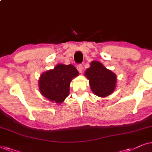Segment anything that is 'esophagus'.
Here are the masks:
<instances>
[{"label":"esophagus","instance_id":"obj_1","mask_svg":"<svg viewBox=\"0 0 152 152\" xmlns=\"http://www.w3.org/2000/svg\"><path fill=\"white\" fill-rule=\"evenodd\" d=\"M77 69L78 72H79V73H81L83 72V65L82 64H78V65L77 66Z\"/></svg>","mask_w":152,"mask_h":152}]
</instances>
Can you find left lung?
<instances>
[{
  "label": "left lung",
  "instance_id": "obj_1",
  "mask_svg": "<svg viewBox=\"0 0 152 152\" xmlns=\"http://www.w3.org/2000/svg\"><path fill=\"white\" fill-rule=\"evenodd\" d=\"M85 76L89 80L92 92L102 98L110 95L116 88V74L100 62H91L90 66L85 72Z\"/></svg>",
  "mask_w": 152,
  "mask_h": 152
}]
</instances>
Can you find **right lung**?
Returning <instances> with one entry per match:
<instances>
[{"label":"right lung","mask_w":152,"mask_h":152,"mask_svg":"<svg viewBox=\"0 0 152 152\" xmlns=\"http://www.w3.org/2000/svg\"><path fill=\"white\" fill-rule=\"evenodd\" d=\"M78 75L72 64H58L41 74L38 81L40 93L50 102L61 104L69 94L71 81Z\"/></svg>","instance_id":"1"}]
</instances>
